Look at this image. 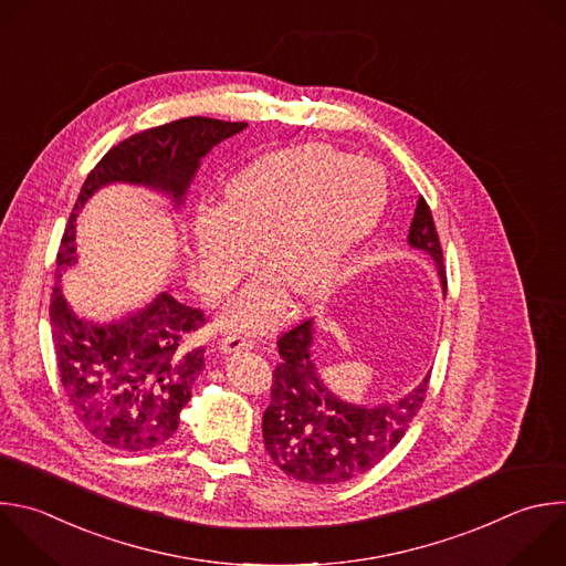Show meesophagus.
<instances>
[{
  "instance_id": "1",
  "label": "esophagus",
  "mask_w": 566,
  "mask_h": 566,
  "mask_svg": "<svg viewBox=\"0 0 566 566\" xmlns=\"http://www.w3.org/2000/svg\"><path fill=\"white\" fill-rule=\"evenodd\" d=\"M255 346V339L251 335H240V333H231L222 339V350L227 353H235V350H251Z\"/></svg>"
}]
</instances>
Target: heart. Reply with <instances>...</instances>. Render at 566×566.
Listing matches in <instances>:
<instances>
[{
  "label": "heart",
  "instance_id": "heart-1",
  "mask_svg": "<svg viewBox=\"0 0 566 566\" xmlns=\"http://www.w3.org/2000/svg\"><path fill=\"white\" fill-rule=\"evenodd\" d=\"M385 200L378 168L326 144L280 150L242 170L227 191V213L207 211L196 227L198 264L216 295L255 264V244L269 266L224 322L266 328L289 311L291 289L306 302L324 297L378 224Z\"/></svg>",
  "mask_w": 566,
  "mask_h": 566
}]
</instances>
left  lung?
<instances>
[{
    "label": "left lung",
    "mask_w": 566,
    "mask_h": 566,
    "mask_svg": "<svg viewBox=\"0 0 566 566\" xmlns=\"http://www.w3.org/2000/svg\"><path fill=\"white\" fill-rule=\"evenodd\" d=\"M409 244L429 253L447 291V271L431 209L418 200ZM313 319L277 337L280 361L273 370L271 402L262 418L264 447L293 480L337 484L366 473L405 438L418 416L431 375L400 400L357 407L333 396L311 359Z\"/></svg>",
    "instance_id": "1"
}]
</instances>
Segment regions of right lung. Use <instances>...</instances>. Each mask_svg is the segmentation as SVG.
Returning a JSON list of instances; mask_svg holds the SVG:
<instances>
[{
  "label": "right lung",
  "instance_id": "add662e5",
  "mask_svg": "<svg viewBox=\"0 0 566 566\" xmlns=\"http://www.w3.org/2000/svg\"><path fill=\"white\" fill-rule=\"evenodd\" d=\"M244 128L247 122L184 117L113 146L88 172L75 200L57 253V277L75 264V218L97 188L111 181L144 184L179 207L200 159ZM49 315L64 394L93 438L135 453L172 438L179 411L191 400L205 368V346L188 344L207 324L202 308L159 293L146 308L99 326L80 319L55 286Z\"/></svg>",
  "mask_w": 566,
  "mask_h": 566
}]
</instances>
